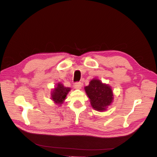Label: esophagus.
<instances>
[{"mask_svg":"<svg viewBox=\"0 0 157 157\" xmlns=\"http://www.w3.org/2000/svg\"><path fill=\"white\" fill-rule=\"evenodd\" d=\"M74 88L76 89H80L82 88V84L80 82H77L74 84Z\"/></svg>","mask_w":157,"mask_h":157,"instance_id":"esophagus-1","label":"esophagus"}]
</instances>
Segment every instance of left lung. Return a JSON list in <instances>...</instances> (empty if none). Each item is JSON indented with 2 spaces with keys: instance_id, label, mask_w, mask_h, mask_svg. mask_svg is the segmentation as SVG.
<instances>
[{
  "instance_id": "8db88e82",
  "label": "left lung",
  "mask_w": 157,
  "mask_h": 157,
  "mask_svg": "<svg viewBox=\"0 0 157 157\" xmlns=\"http://www.w3.org/2000/svg\"><path fill=\"white\" fill-rule=\"evenodd\" d=\"M84 89L92 107L96 111L106 110V108L113 102V94L111 86L102 83L101 80L92 79Z\"/></svg>"
}]
</instances>
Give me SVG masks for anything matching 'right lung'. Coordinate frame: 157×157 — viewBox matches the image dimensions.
Wrapping results in <instances>:
<instances>
[{
	"instance_id": "obj_1",
	"label": "right lung",
	"mask_w": 157,
	"mask_h": 157,
	"mask_svg": "<svg viewBox=\"0 0 157 157\" xmlns=\"http://www.w3.org/2000/svg\"><path fill=\"white\" fill-rule=\"evenodd\" d=\"M56 85L57 86L54 89L51 94L52 99L56 103L61 105L63 103L67 94L71 90V88L65 87L62 84L59 82Z\"/></svg>"
}]
</instances>
